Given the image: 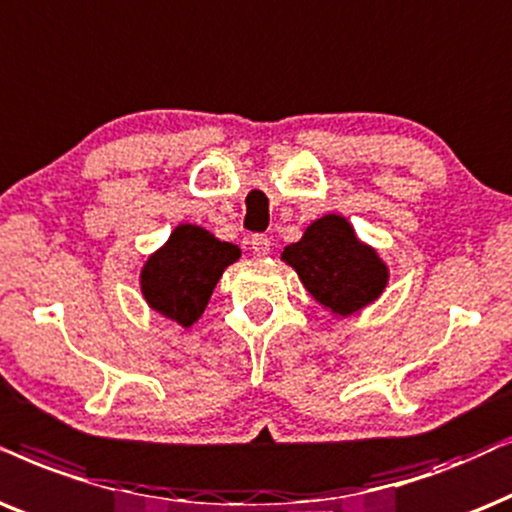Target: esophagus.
<instances>
[{
  "instance_id": "esophagus-1",
  "label": "esophagus",
  "mask_w": 512,
  "mask_h": 512,
  "mask_svg": "<svg viewBox=\"0 0 512 512\" xmlns=\"http://www.w3.org/2000/svg\"><path fill=\"white\" fill-rule=\"evenodd\" d=\"M270 237L268 235H254L251 237V249H254L256 256H268L270 254Z\"/></svg>"
}]
</instances>
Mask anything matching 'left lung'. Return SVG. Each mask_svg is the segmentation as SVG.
I'll return each mask as SVG.
<instances>
[{"mask_svg":"<svg viewBox=\"0 0 512 512\" xmlns=\"http://www.w3.org/2000/svg\"><path fill=\"white\" fill-rule=\"evenodd\" d=\"M282 261L298 272L317 303L341 317L374 303L390 277L388 265L336 214L310 223L301 240L284 247Z\"/></svg>","mask_w":512,"mask_h":512,"instance_id":"8db88e82","label":"left lung"}]
</instances>
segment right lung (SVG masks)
<instances>
[{
    "instance_id": "add662e5",
    "label": "right lung",
    "mask_w": 512,
    "mask_h": 512,
    "mask_svg": "<svg viewBox=\"0 0 512 512\" xmlns=\"http://www.w3.org/2000/svg\"><path fill=\"white\" fill-rule=\"evenodd\" d=\"M240 254V247L216 240L209 230L181 223L167 244L145 261L143 298L155 313L192 327L207 308L223 270Z\"/></svg>"
}]
</instances>
